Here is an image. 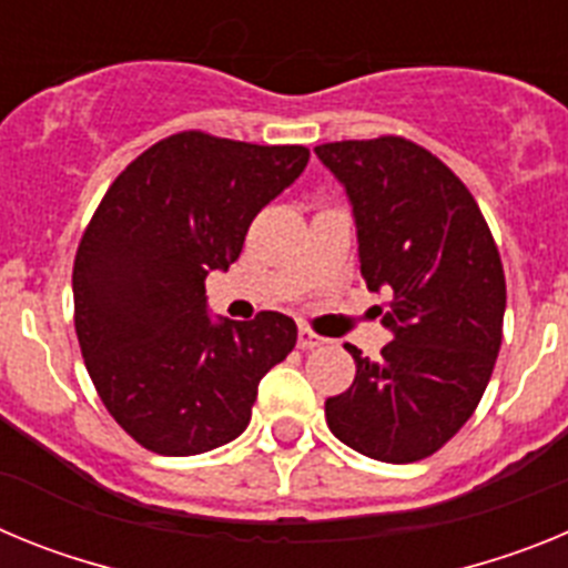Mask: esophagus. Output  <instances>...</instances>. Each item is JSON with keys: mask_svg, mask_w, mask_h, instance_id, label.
I'll return each instance as SVG.
<instances>
[{"mask_svg": "<svg viewBox=\"0 0 568 568\" xmlns=\"http://www.w3.org/2000/svg\"><path fill=\"white\" fill-rule=\"evenodd\" d=\"M324 344V338H321L318 333H313L310 327H301L298 329V346L301 349H315V346Z\"/></svg>", "mask_w": 568, "mask_h": 568, "instance_id": "esophagus-1", "label": "esophagus"}]
</instances>
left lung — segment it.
<instances>
[{
    "label": "left lung",
    "instance_id": "1",
    "mask_svg": "<svg viewBox=\"0 0 568 568\" xmlns=\"http://www.w3.org/2000/svg\"><path fill=\"white\" fill-rule=\"evenodd\" d=\"M344 182L358 224L361 275L386 301L393 341L355 358L349 389L327 398L338 440L384 464L435 455L478 409L504 338L506 275L475 195L404 135L315 148Z\"/></svg>",
    "mask_w": 568,
    "mask_h": 568
}]
</instances>
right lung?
I'll return each instance as SVG.
<instances>
[{
    "mask_svg": "<svg viewBox=\"0 0 568 568\" xmlns=\"http://www.w3.org/2000/svg\"><path fill=\"white\" fill-rule=\"evenodd\" d=\"M301 144L182 130L115 175L73 261V324L90 381L124 433L159 455L210 453L250 424L258 381L293 353L284 313L207 318L264 204L307 168Z\"/></svg>",
    "mask_w": 568,
    "mask_h": 568,
    "instance_id": "add662e5",
    "label": "right lung"
}]
</instances>
